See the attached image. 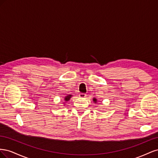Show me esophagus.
I'll return each mask as SVG.
<instances>
[{"instance_id": "esophagus-1", "label": "esophagus", "mask_w": 158, "mask_h": 158, "mask_svg": "<svg viewBox=\"0 0 158 158\" xmlns=\"http://www.w3.org/2000/svg\"><path fill=\"white\" fill-rule=\"evenodd\" d=\"M79 97L81 98H84L86 97V94H80Z\"/></svg>"}]
</instances>
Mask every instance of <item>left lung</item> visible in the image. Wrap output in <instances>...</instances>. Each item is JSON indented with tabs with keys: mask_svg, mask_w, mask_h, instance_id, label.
Returning <instances> with one entry per match:
<instances>
[{
	"mask_svg": "<svg viewBox=\"0 0 158 158\" xmlns=\"http://www.w3.org/2000/svg\"><path fill=\"white\" fill-rule=\"evenodd\" d=\"M93 101H94V102L95 103H98V99H96V98H94L93 99Z\"/></svg>",
	"mask_w": 158,
	"mask_h": 158,
	"instance_id": "left-lung-1",
	"label": "left lung"
}]
</instances>
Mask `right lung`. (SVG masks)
Masks as SVG:
<instances>
[{
	"instance_id": "obj_1",
	"label": "right lung",
	"mask_w": 158,
	"mask_h": 158,
	"mask_svg": "<svg viewBox=\"0 0 158 158\" xmlns=\"http://www.w3.org/2000/svg\"><path fill=\"white\" fill-rule=\"evenodd\" d=\"M72 97H73V95H70V94H69V95H66V96H65L64 98V102H67L68 101H69V100L70 99V98H71Z\"/></svg>"
}]
</instances>
